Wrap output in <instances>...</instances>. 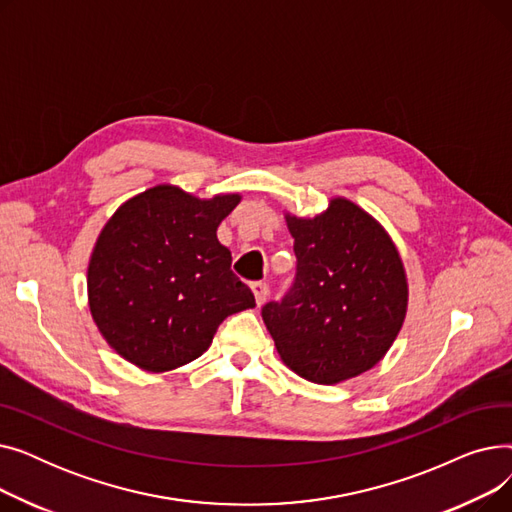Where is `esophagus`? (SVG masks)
Segmentation results:
<instances>
[{
	"label": "esophagus",
	"instance_id": "1",
	"mask_svg": "<svg viewBox=\"0 0 512 512\" xmlns=\"http://www.w3.org/2000/svg\"><path fill=\"white\" fill-rule=\"evenodd\" d=\"M251 290H253V294H255L257 305H263L265 299H267V292H270V286H267L265 282H253V284H251Z\"/></svg>",
	"mask_w": 512,
	"mask_h": 512
}]
</instances>
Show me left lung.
Returning <instances> with one entry per match:
<instances>
[{"instance_id":"obj_1","label":"left lung","mask_w":512,"mask_h":512,"mask_svg":"<svg viewBox=\"0 0 512 512\" xmlns=\"http://www.w3.org/2000/svg\"><path fill=\"white\" fill-rule=\"evenodd\" d=\"M297 274L261 317L282 361L313 384L371 369L407 315L405 267L386 230L346 199L313 220L286 215Z\"/></svg>"}]
</instances>
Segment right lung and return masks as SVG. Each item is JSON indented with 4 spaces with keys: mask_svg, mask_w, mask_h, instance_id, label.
Returning a JSON list of instances; mask_svg holds the SVG:
<instances>
[{
    "mask_svg": "<svg viewBox=\"0 0 512 512\" xmlns=\"http://www.w3.org/2000/svg\"><path fill=\"white\" fill-rule=\"evenodd\" d=\"M238 201L161 184L105 224L89 263V307L120 357L155 373L176 369L207 351L228 315L255 307L215 236Z\"/></svg>",
    "mask_w": 512,
    "mask_h": 512,
    "instance_id": "1",
    "label": "right lung"
}]
</instances>
